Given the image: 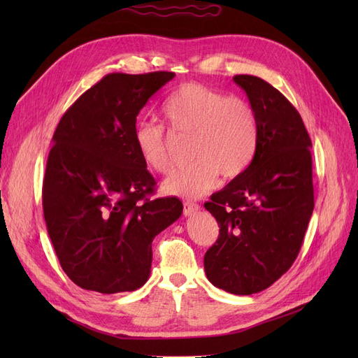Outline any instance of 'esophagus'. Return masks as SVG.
<instances>
[{
  "label": "esophagus",
  "instance_id": "1",
  "mask_svg": "<svg viewBox=\"0 0 358 358\" xmlns=\"http://www.w3.org/2000/svg\"><path fill=\"white\" fill-rule=\"evenodd\" d=\"M200 209V206L197 203H192V201H185L183 203V215L185 216H192L196 215Z\"/></svg>",
  "mask_w": 358,
  "mask_h": 358
}]
</instances>
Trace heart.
Wrapping results in <instances>:
<instances>
[{"label":"heart","mask_w":358,"mask_h":358,"mask_svg":"<svg viewBox=\"0 0 358 358\" xmlns=\"http://www.w3.org/2000/svg\"><path fill=\"white\" fill-rule=\"evenodd\" d=\"M161 117L171 133L191 137L188 152L196 159L164 182L162 189L170 196L200 197L215 187L218 173L224 179L239 176L255 155V112L239 96H225L196 82L183 83L167 96ZM133 137L148 170L162 175L170 170L164 129L140 122Z\"/></svg>","instance_id":"heart-1"}]
</instances>
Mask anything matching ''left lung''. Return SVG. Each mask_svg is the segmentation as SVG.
Masks as SVG:
<instances>
[{
    "instance_id": "8db88e82",
    "label": "left lung",
    "mask_w": 358,
    "mask_h": 358,
    "mask_svg": "<svg viewBox=\"0 0 358 358\" xmlns=\"http://www.w3.org/2000/svg\"><path fill=\"white\" fill-rule=\"evenodd\" d=\"M258 124L251 164L204 203L220 225L204 255L206 276L227 292L268 288L294 263L313 210L310 138L285 96L257 76L233 78Z\"/></svg>"
}]
</instances>
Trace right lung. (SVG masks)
I'll use <instances>...</instances> for the list:
<instances>
[{
    "instance_id": "obj_1",
    "label": "right lung",
    "mask_w": 358,
    "mask_h": 358,
    "mask_svg": "<svg viewBox=\"0 0 358 358\" xmlns=\"http://www.w3.org/2000/svg\"><path fill=\"white\" fill-rule=\"evenodd\" d=\"M175 73H112L64 113L43 180L59 264L83 289L115 294L149 279L152 241L179 220L176 197L146 199L155 179L134 146L136 117Z\"/></svg>"
}]
</instances>
